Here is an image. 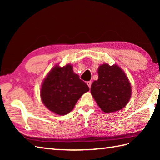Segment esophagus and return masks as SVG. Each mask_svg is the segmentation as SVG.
Instances as JSON below:
<instances>
[{
	"label": "esophagus",
	"mask_w": 160,
	"mask_h": 160,
	"mask_svg": "<svg viewBox=\"0 0 160 160\" xmlns=\"http://www.w3.org/2000/svg\"><path fill=\"white\" fill-rule=\"evenodd\" d=\"M86 83H87V85H88L89 88H91V85H92V82H91V81H88V82H87Z\"/></svg>",
	"instance_id": "34e87169"
}]
</instances>
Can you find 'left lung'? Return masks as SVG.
<instances>
[{"instance_id":"8db88e82","label":"left lung","mask_w":160,"mask_h":160,"mask_svg":"<svg viewBox=\"0 0 160 160\" xmlns=\"http://www.w3.org/2000/svg\"><path fill=\"white\" fill-rule=\"evenodd\" d=\"M99 78L91 85V94L103 112L121 110L129 102L131 87L128 78L117 65L104 63L98 68Z\"/></svg>"}]
</instances>
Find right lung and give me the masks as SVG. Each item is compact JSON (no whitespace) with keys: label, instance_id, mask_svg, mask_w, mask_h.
<instances>
[{"label":"right lung","instance_id":"1","mask_svg":"<svg viewBox=\"0 0 160 160\" xmlns=\"http://www.w3.org/2000/svg\"><path fill=\"white\" fill-rule=\"evenodd\" d=\"M90 88L73 72L72 66H54L43 81L41 88L42 102L48 109L65 115L73 109L78 100Z\"/></svg>","mask_w":160,"mask_h":160}]
</instances>
